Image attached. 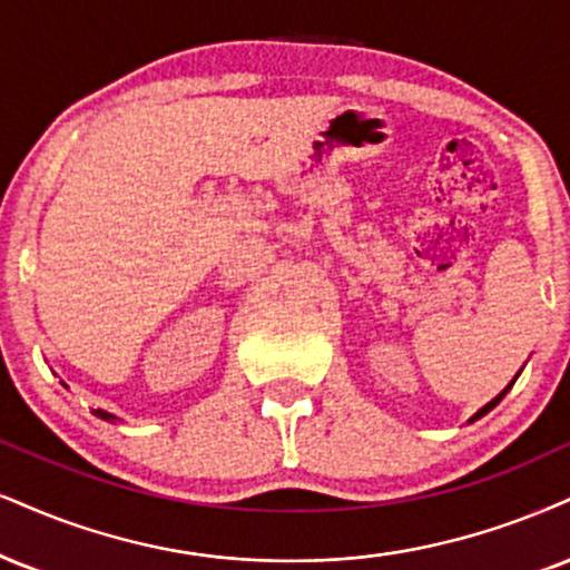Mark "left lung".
I'll use <instances>...</instances> for the list:
<instances>
[{"label":"left lung","mask_w":570,"mask_h":570,"mask_svg":"<svg viewBox=\"0 0 570 570\" xmlns=\"http://www.w3.org/2000/svg\"><path fill=\"white\" fill-rule=\"evenodd\" d=\"M518 375H521V372H518ZM518 375H515V377H512V381H510V385H508V389H504V391L500 393V396H494V399H491V402H489V404H483V406H481V410H479V412H475V414H473V417H470V420H468V423H475V420H479V417H483V414H487V412H491V410H494V406H497V404H500V402H502V399H504V393H508V391L512 389V383H515V381H518Z\"/></svg>","instance_id":"1"}]
</instances>
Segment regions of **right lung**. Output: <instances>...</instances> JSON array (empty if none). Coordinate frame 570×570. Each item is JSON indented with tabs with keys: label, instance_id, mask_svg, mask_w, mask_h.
Masks as SVG:
<instances>
[{
	"label": "right lung",
	"instance_id": "add662e5",
	"mask_svg": "<svg viewBox=\"0 0 570 570\" xmlns=\"http://www.w3.org/2000/svg\"><path fill=\"white\" fill-rule=\"evenodd\" d=\"M62 385H66V383H62ZM66 389H68V385H66ZM91 414H95V417H100V420H108V423H116V414H110V412H105V410H91Z\"/></svg>",
	"mask_w": 570,
	"mask_h": 570
}]
</instances>
